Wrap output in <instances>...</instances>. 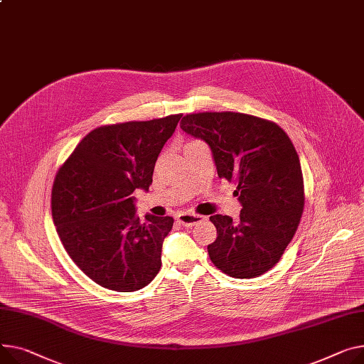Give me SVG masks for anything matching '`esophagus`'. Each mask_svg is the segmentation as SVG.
Here are the masks:
<instances>
[{
    "label": "esophagus",
    "instance_id": "obj_1",
    "mask_svg": "<svg viewBox=\"0 0 364 364\" xmlns=\"http://www.w3.org/2000/svg\"><path fill=\"white\" fill-rule=\"evenodd\" d=\"M205 220L203 216L196 215V213H187V212H181L177 215V221L180 224H183L184 227H193L199 223H202Z\"/></svg>",
    "mask_w": 364,
    "mask_h": 364
}]
</instances>
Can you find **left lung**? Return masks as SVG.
I'll return each instance as SVG.
<instances>
[{
  "label": "left lung",
  "instance_id": "1",
  "mask_svg": "<svg viewBox=\"0 0 364 364\" xmlns=\"http://www.w3.org/2000/svg\"><path fill=\"white\" fill-rule=\"evenodd\" d=\"M180 127L205 140L220 178L237 184L243 206L240 221L212 215L218 237L208 253L232 278H256L279 262L293 240L304 208L299 155L287 133L272 121L241 112H199Z\"/></svg>",
  "mask_w": 364,
  "mask_h": 364
}]
</instances>
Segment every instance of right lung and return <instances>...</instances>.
<instances>
[{
  "instance_id": "obj_1",
  "label": "right lung",
  "mask_w": 364,
  "mask_h": 364,
  "mask_svg": "<svg viewBox=\"0 0 364 364\" xmlns=\"http://www.w3.org/2000/svg\"><path fill=\"white\" fill-rule=\"evenodd\" d=\"M183 115L92 130L60 168L53 220L61 243L96 284L118 293L146 287L161 269L171 216L136 215L133 191L149 190L155 162Z\"/></svg>"
}]
</instances>
